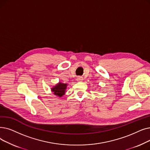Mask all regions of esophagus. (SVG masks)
Returning a JSON list of instances; mask_svg holds the SVG:
<instances>
[{
    "instance_id": "1",
    "label": "esophagus",
    "mask_w": 150,
    "mask_h": 150,
    "mask_svg": "<svg viewBox=\"0 0 150 150\" xmlns=\"http://www.w3.org/2000/svg\"><path fill=\"white\" fill-rule=\"evenodd\" d=\"M76 80H77V81H81L83 79V78H82V77L79 76V77H78V78H77Z\"/></svg>"
}]
</instances>
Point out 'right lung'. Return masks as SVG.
<instances>
[{
    "instance_id": "obj_1",
    "label": "right lung",
    "mask_w": 150,
    "mask_h": 150,
    "mask_svg": "<svg viewBox=\"0 0 150 150\" xmlns=\"http://www.w3.org/2000/svg\"><path fill=\"white\" fill-rule=\"evenodd\" d=\"M67 86V84L59 82V83H57L56 86L51 88V91L53 93L54 95L59 97H62L65 94V93H66Z\"/></svg>"
}]
</instances>
